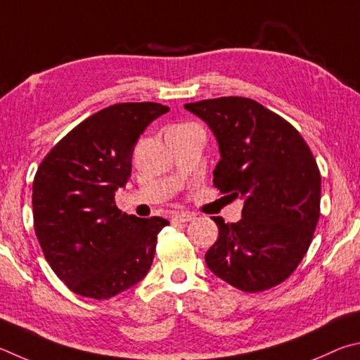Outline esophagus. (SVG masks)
<instances>
[{
    "mask_svg": "<svg viewBox=\"0 0 360 360\" xmlns=\"http://www.w3.org/2000/svg\"><path fill=\"white\" fill-rule=\"evenodd\" d=\"M191 219H194V215H191V213H185V212L175 213V215L172 217V221H175V223H188V221H191Z\"/></svg>",
    "mask_w": 360,
    "mask_h": 360,
    "instance_id": "obj_1",
    "label": "esophagus"
}]
</instances>
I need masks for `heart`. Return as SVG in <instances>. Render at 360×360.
<instances>
[{
  "instance_id": "1",
  "label": "heart",
  "mask_w": 360,
  "mask_h": 360,
  "mask_svg": "<svg viewBox=\"0 0 360 360\" xmlns=\"http://www.w3.org/2000/svg\"><path fill=\"white\" fill-rule=\"evenodd\" d=\"M180 126H185V124H180Z\"/></svg>"
}]
</instances>
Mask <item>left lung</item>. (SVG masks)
<instances>
[{"label": "left lung", "instance_id": "obj_1", "mask_svg": "<svg viewBox=\"0 0 360 360\" xmlns=\"http://www.w3.org/2000/svg\"><path fill=\"white\" fill-rule=\"evenodd\" d=\"M185 109L218 141L213 185L245 199L238 223L213 217L219 236L207 266L238 291H267L297 269L311 243L321 213L316 160L288 120L255 99H204Z\"/></svg>", "mask_w": 360, "mask_h": 360}]
</instances>
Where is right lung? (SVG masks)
Instances as JSON below:
<instances>
[{
  "label": "right lung",
  "instance_id": "1",
  "mask_svg": "<svg viewBox=\"0 0 360 360\" xmlns=\"http://www.w3.org/2000/svg\"><path fill=\"white\" fill-rule=\"evenodd\" d=\"M169 107L122 103L85 118L49 151L33 181V221L49 266L72 292L110 299L148 274L169 221L122 213L115 191L131 175L145 128Z\"/></svg>",
  "mask_w": 360,
  "mask_h": 360
}]
</instances>
